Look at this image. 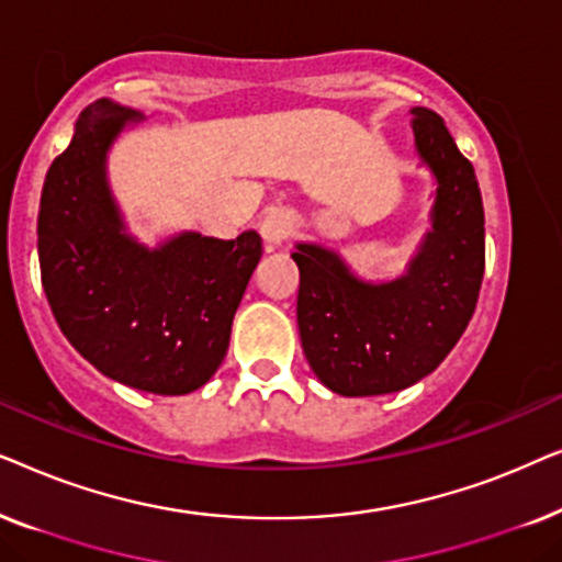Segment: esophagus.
Wrapping results in <instances>:
<instances>
[{
	"label": "esophagus",
	"mask_w": 562,
	"mask_h": 562,
	"mask_svg": "<svg viewBox=\"0 0 562 562\" xmlns=\"http://www.w3.org/2000/svg\"><path fill=\"white\" fill-rule=\"evenodd\" d=\"M260 237H263L266 248L268 250H276L281 248L283 240L291 235V229H294V220H291V214L286 210H268L263 214V220H260Z\"/></svg>",
	"instance_id": "1"
}]
</instances>
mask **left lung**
<instances>
[{"label":"left lung","mask_w":562,"mask_h":562,"mask_svg":"<svg viewBox=\"0 0 562 562\" xmlns=\"http://www.w3.org/2000/svg\"><path fill=\"white\" fill-rule=\"evenodd\" d=\"M414 148L432 173L429 229L391 281H366L319 243H296V322L314 375L340 396L409 389L456 348L473 317L486 263L475 171L440 114L412 106Z\"/></svg>","instance_id":"8db88e82"}]
</instances>
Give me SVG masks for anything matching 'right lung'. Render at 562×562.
Listing matches in <instances>:
<instances>
[{"instance_id": "obj_1", "label": "right lung", "mask_w": 562, "mask_h": 562, "mask_svg": "<svg viewBox=\"0 0 562 562\" xmlns=\"http://www.w3.org/2000/svg\"><path fill=\"white\" fill-rule=\"evenodd\" d=\"M140 112L99 99L45 173L37 258L66 340L112 381L160 396L204 386L227 356L240 299L263 243L176 233L156 248L127 229L110 187L112 145Z\"/></svg>"}]
</instances>
